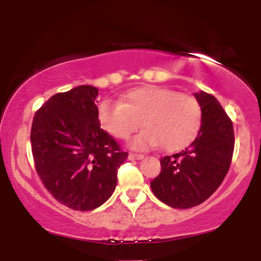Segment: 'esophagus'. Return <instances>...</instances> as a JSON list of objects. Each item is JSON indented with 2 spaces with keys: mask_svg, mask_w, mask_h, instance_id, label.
<instances>
[{
  "mask_svg": "<svg viewBox=\"0 0 261 261\" xmlns=\"http://www.w3.org/2000/svg\"><path fill=\"white\" fill-rule=\"evenodd\" d=\"M145 157V155L143 154H141V153H130L128 154V160H142V158Z\"/></svg>",
  "mask_w": 261,
  "mask_h": 261,
  "instance_id": "obj_1",
  "label": "esophagus"
}]
</instances>
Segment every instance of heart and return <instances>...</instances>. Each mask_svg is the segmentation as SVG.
I'll return each instance as SVG.
<instances>
[{
    "mask_svg": "<svg viewBox=\"0 0 261 261\" xmlns=\"http://www.w3.org/2000/svg\"><path fill=\"white\" fill-rule=\"evenodd\" d=\"M98 121L112 136L126 140L140 127L131 147L148 149L160 145L166 151L187 147L201 127L202 109L194 95L161 86L134 88L124 101L103 100L98 107Z\"/></svg>",
    "mask_w": 261,
    "mask_h": 261,
    "instance_id": "obj_1",
    "label": "heart"
}]
</instances>
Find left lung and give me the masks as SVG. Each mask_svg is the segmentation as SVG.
Wrapping results in <instances>:
<instances>
[{
  "instance_id": "1",
  "label": "left lung",
  "mask_w": 261,
  "mask_h": 261,
  "mask_svg": "<svg viewBox=\"0 0 261 261\" xmlns=\"http://www.w3.org/2000/svg\"><path fill=\"white\" fill-rule=\"evenodd\" d=\"M202 109L201 127L184 151L161 160V173L151 181L153 194L174 208H190L207 200L228 173L234 149L229 116L212 94L195 93Z\"/></svg>"
}]
</instances>
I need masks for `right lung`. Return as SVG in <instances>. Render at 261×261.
<instances>
[{
    "mask_svg": "<svg viewBox=\"0 0 261 261\" xmlns=\"http://www.w3.org/2000/svg\"><path fill=\"white\" fill-rule=\"evenodd\" d=\"M98 89L79 86L56 93L35 113L32 153L46 190L77 211L99 207L112 196L127 158L98 121Z\"/></svg>",
    "mask_w": 261,
    "mask_h": 261,
    "instance_id": "right-lung-1",
    "label": "right lung"
}]
</instances>
